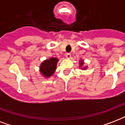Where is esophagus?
<instances>
[{"instance_id": "1", "label": "esophagus", "mask_w": 125, "mask_h": 125, "mask_svg": "<svg viewBox=\"0 0 125 125\" xmlns=\"http://www.w3.org/2000/svg\"><path fill=\"white\" fill-rule=\"evenodd\" d=\"M65 56H66L67 58H71V53H67L66 54H65Z\"/></svg>"}]
</instances>
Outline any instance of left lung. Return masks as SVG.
Listing matches in <instances>:
<instances>
[{
  "instance_id": "1",
  "label": "left lung",
  "mask_w": 125,
  "mask_h": 125,
  "mask_svg": "<svg viewBox=\"0 0 125 125\" xmlns=\"http://www.w3.org/2000/svg\"><path fill=\"white\" fill-rule=\"evenodd\" d=\"M83 62L82 60H80V67H82V66H83ZM87 68V67H83V69H85Z\"/></svg>"
}]
</instances>
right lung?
Returning a JSON list of instances; mask_svg holds the SVG:
<instances>
[{
  "instance_id": "add662e5",
  "label": "right lung",
  "mask_w": 125,
  "mask_h": 125,
  "mask_svg": "<svg viewBox=\"0 0 125 125\" xmlns=\"http://www.w3.org/2000/svg\"><path fill=\"white\" fill-rule=\"evenodd\" d=\"M58 60L57 58H51L49 60L43 61L40 67L41 73L46 78L52 76L56 69L57 63Z\"/></svg>"
}]
</instances>
